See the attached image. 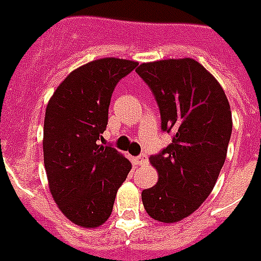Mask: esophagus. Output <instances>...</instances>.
<instances>
[{
    "label": "esophagus",
    "mask_w": 261,
    "mask_h": 261,
    "mask_svg": "<svg viewBox=\"0 0 261 261\" xmlns=\"http://www.w3.org/2000/svg\"><path fill=\"white\" fill-rule=\"evenodd\" d=\"M134 160H135V163L140 164V166H142V164H145L146 162H147V156L142 153V154H139V156H138V157H135Z\"/></svg>",
    "instance_id": "1"
}]
</instances>
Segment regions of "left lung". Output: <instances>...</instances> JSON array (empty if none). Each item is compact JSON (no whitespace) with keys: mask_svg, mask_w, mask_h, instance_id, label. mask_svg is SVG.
Here are the masks:
<instances>
[{"mask_svg":"<svg viewBox=\"0 0 261 261\" xmlns=\"http://www.w3.org/2000/svg\"><path fill=\"white\" fill-rule=\"evenodd\" d=\"M136 73L156 98L162 130L173 142L150 156L156 186L142 191L146 212L159 222H178L214 190L232 135V112L221 84L193 59L143 63Z\"/></svg>","mask_w":261,"mask_h":261,"instance_id":"8db88e82","label":"left lung"}]
</instances>
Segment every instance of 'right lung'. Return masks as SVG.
Wrapping results in <instances>:
<instances>
[{
    "mask_svg": "<svg viewBox=\"0 0 261 261\" xmlns=\"http://www.w3.org/2000/svg\"><path fill=\"white\" fill-rule=\"evenodd\" d=\"M136 62L105 57L75 68L46 107L43 160L49 188L64 215L83 228L110 218L116 191L132 164L111 146L98 145L108 123L116 84Z\"/></svg>",
    "mask_w": 261,
    "mask_h": 261,
    "instance_id": "1",
    "label": "right lung"
}]
</instances>
